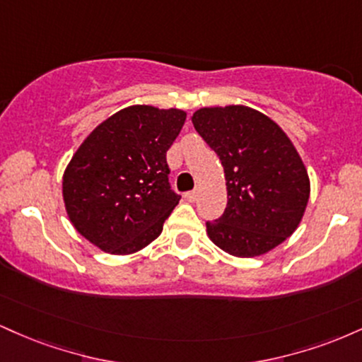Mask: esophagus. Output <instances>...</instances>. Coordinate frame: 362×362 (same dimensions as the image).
I'll use <instances>...</instances> for the list:
<instances>
[{"label": "esophagus", "mask_w": 362, "mask_h": 362, "mask_svg": "<svg viewBox=\"0 0 362 362\" xmlns=\"http://www.w3.org/2000/svg\"><path fill=\"white\" fill-rule=\"evenodd\" d=\"M199 197V190H190V192H185V199L189 202H195Z\"/></svg>", "instance_id": "34e87169"}]
</instances>
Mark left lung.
Returning a JSON list of instances; mask_svg holds the SVG:
<instances>
[{
  "mask_svg": "<svg viewBox=\"0 0 362 362\" xmlns=\"http://www.w3.org/2000/svg\"><path fill=\"white\" fill-rule=\"evenodd\" d=\"M195 131L221 160L228 204L207 235L235 257L264 255L294 233L310 199V178L286 132L245 105L194 112Z\"/></svg>",
  "mask_w": 362,
  "mask_h": 362,
  "instance_id": "1",
  "label": "left lung"
}]
</instances>
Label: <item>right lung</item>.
Returning <instances> with one entry per match:
<instances>
[{"instance_id": "add662e5", "label": "right lung", "mask_w": 362, "mask_h": 362, "mask_svg": "<svg viewBox=\"0 0 362 362\" xmlns=\"http://www.w3.org/2000/svg\"><path fill=\"white\" fill-rule=\"evenodd\" d=\"M187 114L131 105L90 132L62 175L69 221L103 252L129 255L163 230L180 195L170 189L167 151Z\"/></svg>"}]
</instances>
